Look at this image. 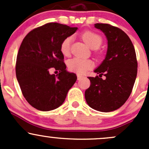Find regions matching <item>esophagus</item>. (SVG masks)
<instances>
[{"label": "esophagus", "instance_id": "esophagus-1", "mask_svg": "<svg viewBox=\"0 0 149 149\" xmlns=\"http://www.w3.org/2000/svg\"><path fill=\"white\" fill-rule=\"evenodd\" d=\"M82 78H83V76L82 75H80V74H77V79L78 80H80V79H81Z\"/></svg>", "mask_w": 149, "mask_h": 149}]
</instances>
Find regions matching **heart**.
<instances>
[{"mask_svg": "<svg viewBox=\"0 0 149 149\" xmlns=\"http://www.w3.org/2000/svg\"><path fill=\"white\" fill-rule=\"evenodd\" d=\"M81 38L84 42L91 49H97L101 46L102 43V38L101 36L95 32L86 31L81 34ZM72 38L70 37H66L63 40L61 44V52L65 56L70 53V47ZM68 68L70 71L74 72L78 74H84L87 70L94 67V63L88 59H82L79 58H73L70 59L67 63Z\"/></svg>", "mask_w": 149, "mask_h": 149, "instance_id": "b5f03b06", "label": "heart"}]
</instances>
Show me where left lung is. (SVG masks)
Listing matches in <instances>:
<instances>
[{
    "label": "left lung",
    "mask_w": 149,
    "mask_h": 149,
    "mask_svg": "<svg viewBox=\"0 0 149 149\" xmlns=\"http://www.w3.org/2000/svg\"><path fill=\"white\" fill-rule=\"evenodd\" d=\"M94 26L106 36L107 50L105 59L94 70L99 76L88 77L91 85L86 90L85 99L95 110L112 112L123 106L131 94L137 76L136 51L120 29L107 24H95Z\"/></svg>",
    "instance_id": "8db88e82"
}]
</instances>
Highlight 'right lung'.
I'll return each instance as SVG.
<instances>
[{
  "mask_svg": "<svg viewBox=\"0 0 149 149\" xmlns=\"http://www.w3.org/2000/svg\"><path fill=\"white\" fill-rule=\"evenodd\" d=\"M77 29L48 23L31 30L22 41L16 58V79L24 98L35 109L50 111L59 107L76 81V75L66 70L61 44ZM52 69L59 73L50 74Z\"/></svg>",
  "mask_w": 149,
  "mask_h": 149,
  "instance_id": "obj_1",
  "label": "right lung"
}]
</instances>
